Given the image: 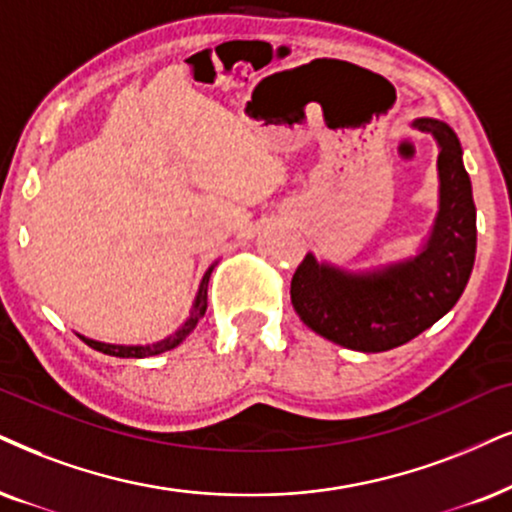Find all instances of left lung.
<instances>
[{"mask_svg": "<svg viewBox=\"0 0 512 512\" xmlns=\"http://www.w3.org/2000/svg\"><path fill=\"white\" fill-rule=\"evenodd\" d=\"M413 127L439 146V212L423 250L361 276L307 255L290 281L297 316L321 338L357 352H387L437 323L463 295L475 264V203L456 132L432 118Z\"/></svg>", "mask_w": 512, "mask_h": 512, "instance_id": "obj_1", "label": "left lung"}]
</instances>
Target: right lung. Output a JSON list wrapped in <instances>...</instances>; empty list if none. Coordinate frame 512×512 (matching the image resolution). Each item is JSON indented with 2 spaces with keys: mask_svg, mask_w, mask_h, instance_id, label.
<instances>
[{
  "mask_svg": "<svg viewBox=\"0 0 512 512\" xmlns=\"http://www.w3.org/2000/svg\"><path fill=\"white\" fill-rule=\"evenodd\" d=\"M210 274H212V267L205 271L203 276V283H200L198 288V295H196V302H193V309H191V316L184 321V326L177 328L170 338L155 342V345H137V347H125V345H106V342H96V340H89V338H80L87 342L89 347L96 349V352H103L108 354V357H120V359H144V357H155V354H163V352H170L181 342L186 340V335H191L193 328L198 326V321L203 319L205 309H208V283H210Z\"/></svg>",
  "mask_w": 512,
  "mask_h": 512,
  "instance_id": "right-lung-1",
  "label": "right lung"
}]
</instances>
